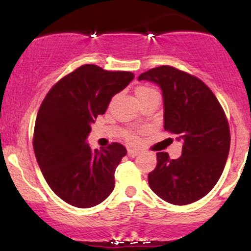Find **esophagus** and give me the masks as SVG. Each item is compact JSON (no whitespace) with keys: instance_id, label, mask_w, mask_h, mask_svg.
Here are the masks:
<instances>
[{"instance_id":"obj_1","label":"esophagus","mask_w":251,"mask_h":251,"mask_svg":"<svg viewBox=\"0 0 251 251\" xmlns=\"http://www.w3.org/2000/svg\"><path fill=\"white\" fill-rule=\"evenodd\" d=\"M127 153L129 157H137L139 154V150H135V149H128L127 150Z\"/></svg>"}]
</instances>
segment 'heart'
<instances>
[{
    "label": "heart",
    "mask_w": 251,
    "mask_h": 251,
    "mask_svg": "<svg viewBox=\"0 0 251 251\" xmlns=\"http://www.w3.org/2000/svg\"><path fill=\"white\" fill-rule=\"evenodd\" d=\"M154 92L155 91H153V89H152V88L146 87V86H143V87H139V88L137 89V91H135V97H137V99L139 100V99H142V98H144V97L149 96V94L154 93ZM126 139H127L128 142H131V143H135L138 140V138H137V135H135L134 133H128L127 135H126Z\"/></svg>",
    "instance_id": "b5f03b06"
}]
</instances>
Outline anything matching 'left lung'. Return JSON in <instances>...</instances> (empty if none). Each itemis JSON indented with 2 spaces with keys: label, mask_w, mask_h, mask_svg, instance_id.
Instances as JSON below:
<instances>
[{
  "label": "left lung",
  "mask_w": 251,
  "mask_h": 251,
  "mask_svg": "<svg viewBox=\"0 0 251 251\" xmlns=\"http://www.w3.org/2000/svg\"><path fill=\"white\" fill-rule=\"evenodd\" d=\"M162 89L164 128L183 142L181 155L170 159L157 153V166L149 174L150 188L175 205H186L208 195L220 179L230 149L226 113L201 80L171 66L142 73Z\"/></svg>",
  "instance_id": "1"
}]
</instances>
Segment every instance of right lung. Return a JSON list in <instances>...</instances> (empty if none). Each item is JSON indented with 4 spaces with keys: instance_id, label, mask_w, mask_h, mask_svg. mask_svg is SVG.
I'll use <instances>...</instances> for the list:
<instances>
[{
    "instance_id": "add662e5",
    "label": "right lung",
    "mask_w": 251,
    "mask_h": 251,
    "mask_svg": "<svg viewBox=\"0 0 251 251\" xmlns=\"http://www.w3.org/2000/svg\"><path fill=\"white\" fill-rule=\"evenodd\" d=\"M131 72L83 65L51 87L40 106L33 146L46 181L62 201L76 208L100 204L114 189V172L127 153L113 143L92 151L91 125L112 97L133 80Z\"/></svg>"
}]
</instances>
